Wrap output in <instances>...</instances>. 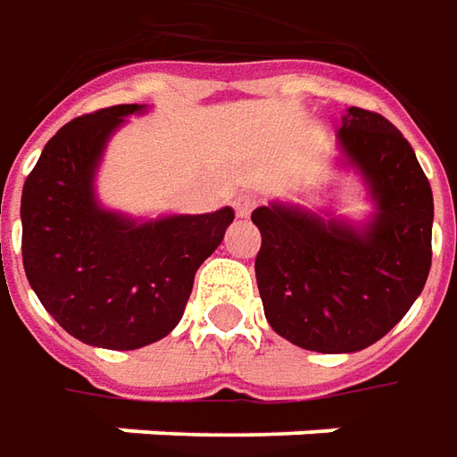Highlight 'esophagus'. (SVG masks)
<instances>
[{
	"label": "esophagus",
	"instance_id": "obj_1",
	"mask_svg": "<svg viewBox=\"0 0 457 457\" xmlns=\"http://www.w3.org/2000/svg\"><path fill=\"white\" fill-rule=\"evenodd\" d=\"M253 207H255V199L250 197V195H240V197L235 199V212H237V217H250Z\"/></svg>",
	"mask_w": 457,
	"mask_h": 457
}]
</instances>
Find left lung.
I'll return each instance as SVG.
<instances>
[{
	"mask_svg": "<svg viewBox=\"0 0 457 457\" xmlns=\"http://www.w3.org/2000/svg\"><path fill=\"white\" fill-rule=\"evenodd\" d=\"M341 123L338 149L377 204L370 222L354 228L280 202L253 212L265 319L321 354L359 352L392 331L433 262V189L412 146L374 111L349 108Z\"/></svg>",
	"mask_w": 457,
	"mask_h": 457,
	"instance_id": "obj_1",
	"label": "left lung"
}]
</instances>
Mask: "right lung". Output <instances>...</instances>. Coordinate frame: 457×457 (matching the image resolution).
<instances>
[{"mask_svg":"<svg viewBox=\"0 0 457 457\" xmlns=\"http://www.w3.org/2000/svg\"><path fill=\"white\" fill-rule=\"evenodd\" d=\"M146 105L123 103L65 123L22 189V262L45 311L101 349H141L181 321L195 273L235 220L169 214L151 222L103 210L96 169L111 134Z\"/></svg>","mask_w":457,"mask_h":457,"instance_id":"obj_1","label":"right lung"}]
</instances>
